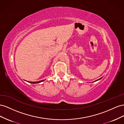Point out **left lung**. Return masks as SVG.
Returning <instances> with one entry per match:
<instances>
[{
  "mask_svg": "<svg viewBox=\"0 0 124 124\" xmlns=\"http://www.w3.org/2000/svg\"><path fill=\"white\" fill-rule=\"evenodd\" d=\"M102 78V77L101 78H100V79H98V80H95V81H94V82H96V81H98V80H100V79H101Z\"/></svg>",
  "mask_w": 124,
  "mask_h": 124,
  "instance_id": "8db88e82",
  "label": "left lung"
}]
</instances>
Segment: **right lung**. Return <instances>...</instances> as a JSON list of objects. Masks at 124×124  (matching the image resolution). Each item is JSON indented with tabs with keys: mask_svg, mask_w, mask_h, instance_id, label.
Instances as JSON below:
<instances>
[{
	"mask_svg": "<svg viewBox=\"0 0 124 124\" xmlns=\"http://www.w3.org/2000/svg\"><path fill=\"white\" fill-rule=\"evenodd\" d=\"M43 81H44V80H40V81H38V82H30V83H31V84H37V83H41V82H43Z\"/></svg>",
	"mask_w": 124,
	"mask_h": 124,
	"instance_id": "add662e5",
	"label": "right lung"
}]
</instances>
